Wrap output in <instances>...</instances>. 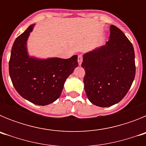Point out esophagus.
Listing matches in <instances>:
<instances>
[{
  "mask_svg": "<svg viewBox=\"0 0 146 146\" xmlns=\"http://www.w3.org/2000/svg\"><path fill=\"white\" fill-rule=\"evenodd\" d=\"M77 61H78V64L79 65H81L82 61V55H78V59H77Z\"/></svg>",
  "mask_w": 146,
  "mask_h": 146,
  "instance_id": "esophagus-1",
  "label": "esophagus"
}]
</instances>
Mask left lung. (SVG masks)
Instances as JSON below:
<instances>
[{
    "mask_svg": "<svg viewBox=\"0 0 146 146\" xmlns=\"http://www.w3.org/2000/svg\"><path fill=\"white\" fill-rule=\"evenodd\" d=\"M83 82L88 99L96 106L105 108L119 102L135 76V51L124 33L110 26L106 44L83 55Z\"/></svg>",
    "mask_w": 146,
    "mask_h": 146,
    "instance_id": "1",
    "label": "left lung"
}]
</instances>
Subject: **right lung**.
Listing matches in <instances>:
<instances>
[{
    "instance_id": "add662e5",
    "label": "right lung",
    "mask_w": 146,
    "mask_h": 146,
    "mask_svg": "<svg viewBox=\"0 0 146 146\" xmlns=\"http://www.w3.org/2000/svg\"><path fill=\"white\" fill-rule=\"evenodd\" d=\"M33 26L30 25L13 44L9 70L18 94L33 104L44 106L58 99L66 80L78 62L77 55L68 59L29 57L26 43Z\"/></svg>"
}]
</instances>
